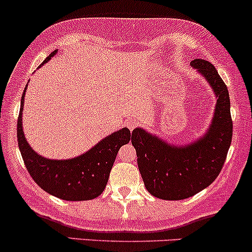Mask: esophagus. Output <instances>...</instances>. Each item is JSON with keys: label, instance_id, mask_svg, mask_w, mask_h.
I'll list each match as a JSON object with an SVG mask.
<instances>
[{"label": "esophagus", "instance_id": "esophagus-1", "mask_svg": "<svg viewBox=\"0 0 252 252\" xmlns=\"http://www.w3.org/2000/svg\"><path fill=\"white\" fill-rule=\"evenodd\" d=\"M137 124H139V123H137V122L135 120H128V121H126V126H128L130 130H134L135 126H136Z\"/></svg>", "mask_w": 252, "mask_h": 252}]
</instances>
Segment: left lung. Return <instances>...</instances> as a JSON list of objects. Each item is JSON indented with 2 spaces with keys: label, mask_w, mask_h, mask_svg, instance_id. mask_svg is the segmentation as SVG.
Returning a JSON list of instances; mask_svg holds the SVG:
<instances>
[{
  "label": "left lung",
  "mask_w": 252,
  "mask_h": 252,
  "mask_svg": "<svg viewBox=\"0 0 252 252\" xmlns=\"http://www.w3.org/2000/svg\"><path fill=\"white\" fill-rule=\"evenodd\" d=\"M191 65L206 77L218 96L213 122L202 139L185 147H173L141 128L131 134L146 189L161 200H184L206 189L222 170L231 146L233 123L227 87L208 61L193 60Z\"/></svg>",
  "instance_id": "1"
}]
</instances>
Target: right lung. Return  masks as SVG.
Here are the masks:
<instances>
[{"label":"right lung","mask_w":252,"mask_h":252,"mask_svg":"<svg viewBox=\"0 0 252 252\" xmlns=\"http://www.w3.org/2000/svg\"><path fill=\"white\" fill-rule=\"evenodd\" d=\"M56 52H51L43 63L48 62ZM24 96L25 92L21 96L18 117V142L25 166L33 181L50 195L65 201H87L98 197L106 187L118 151L130 141L129 129L123 128L113 132L90 151L74 159H46L38 156L24 136L21 124Z\"/></svg>","instance_id":"obj_1"}]
</instances>
